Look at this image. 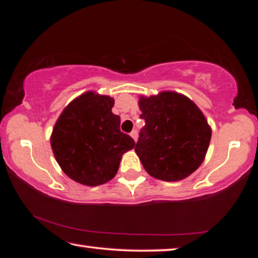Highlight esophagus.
Segmentation results:
<instances>
[{
	"instance_id": "esophagus-1",
	"label": "esophagus",
	"mask_w": 258,
	"mask_h": 258,
	"mask_svg": "<svg viewBox=\"0 0 258 258\" xmlns=\"http://www.w3.org/2000/svg\"><path fill=\"white\" fill-rule=\"evenodd\" d=\"M131 137L133 138L134 141H137V140H138V131L137 130H133L132 132H131Z\"/></svg>"
}]
</instances>
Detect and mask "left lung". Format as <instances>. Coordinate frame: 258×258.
<instances>
[{
    "mask_svg": "<svg viewBox=\"0 0 258 258\" xmlns=\"http://www.w3.org/2000/svg\"><path fill=\"white\" fill-rule=\"evenodd\" d=\"M146 125L135 152L148 174L158 180L180 181L204 161L212 131L199 108L176 92H161L139 101Z\"/></svg>",
    "mask_w": 258,
    "mask_h": 258,
    "instance_id": "left-lung-1",
    "label": "left lung"
}]
</instances>
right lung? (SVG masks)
Masks as SVG:
<instances>
[{"label":"right lung","instance_id":"1","mask_svg":"<svg viewBox=\"0 0 258 258\" xmlns=\"http://www.w3.org/2000/svg\"><path fill=\"white\" fill-rule=\"evenodd\" d=\"M113 99L92 91L68 104L56 120L51 147L62 171L78 183L95 186L116 175L134 140L120 131V117L112 113Z\"/></svg>","mask_w":258,"mask_h":258}]
</instances>
